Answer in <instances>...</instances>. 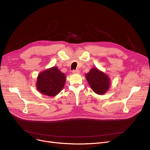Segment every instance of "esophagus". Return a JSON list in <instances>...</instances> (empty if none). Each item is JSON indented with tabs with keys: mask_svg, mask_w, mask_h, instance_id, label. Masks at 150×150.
Returning <instances> with one entry per match:
<instances>
[{
	"mask_svg": "<svg viewBox=\"0 0 150 150\" xmlns=\"http://www.w3.org/2000/svg\"><path fill=\"white\" fill-rule=\"evenodd\" d=\"M72 73H73V74H79V73H80V70H78V69L73 70H72Z\"/></svg>",
	"mask_w": 150,
	"mask_h": 150,
	"instance_id": "1",
	"label": "esophagus"
}]
</instances>
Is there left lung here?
<instances>
[{
  "mask_svg": "<svg viewBox=\"0 0 150 150\" xmlns=\"http://www.w3.org/2000/svg\"><path fill=\"white\" fill-rule=\"evenodd\" d=\"M86 79L93 91L99 95L104 94L109 88L108 76L97 68L91 69L86 74Z\"/></svg>",
  "mask_w": 150,
  "mask_h": 150,
  "instance_id": "left-lung-1",
  "label": "left lung"
}]
</instances>
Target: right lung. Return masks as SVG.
Wrapping results in <instances>:
<instances>
[{
    "label": "right lung",
    "instance_id": "obj_1",
    "mask_svg": "<svg viewBox=\"0 0 150 150\" xmlns=\"http://www.w3.org/2000/svg\"><path fill=\"white\" fill-rule=\"evenodd\" d=\"M65 82V74L57 67H53L39 74L36 86L38 90L44 95L53 97L61 92Z\"/></svg>",
    "mask_w": 150,
    "mask_h": 150
}]
</instances>
